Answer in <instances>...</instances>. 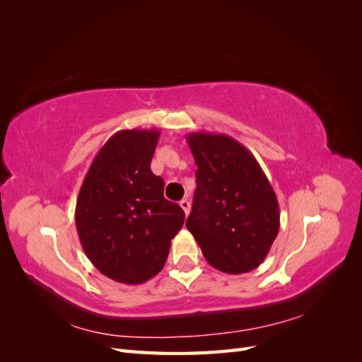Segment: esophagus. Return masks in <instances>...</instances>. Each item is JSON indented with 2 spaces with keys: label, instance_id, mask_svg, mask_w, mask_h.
Returning a JSON list of instances; mask_svg holds the SVG:
<instances>
[{
  "label": "esophagus",
  "instance_id": "1",
  "mask_svg": "<svg viewBox=\"0 0 362 362\" xmlns=\"http://www.w3.org/2000/svg\"><path fill=\"white\" fill-rule=\"evenodd\" d=\"M180 205H181V208L184 210L185 216H189V213H190V202H189V199H182L180 202Z\"/></svg>",
  "mask_w": 362,
  "mask_h": 362
}]
</instances>
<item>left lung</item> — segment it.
<instances>
[{
	"label": "left lung",
	"mask_w": 362,
	"mask_h": 362,
	"mask_svg": "<svg viewBox=\"0 0 362 362\" xmlns=\"http://www.w3.org/2000/svg\"><path fill=\"white\" fill-rule=\"evenodd\" d=\"M196 192L185 222L205 259L229 275L257 269L279 231V205L257 158L226 134L187 136Z\"/></svg>",
	"instance_id": "obj_1"
}]
</instances>
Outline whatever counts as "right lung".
Returning <instances> with one entry per match:
<instances>
[{"label": "right lung", "mask_w": 362, "mask_h": 362, "mask_svg": "<svg viewBox=\"0 0 362 362\" xmlns=\"http://www.w3.org/2000/svg\"><path fill=\"white\" fill-rule=\"evenodd\" d=\"M157 129H122L93 158L76 199L75 225L87 258L103 275L136 286L166 264L182 208L163 196L152 173Z\"/></svg>", "instance_id": "add662e5"}]
</instances>
